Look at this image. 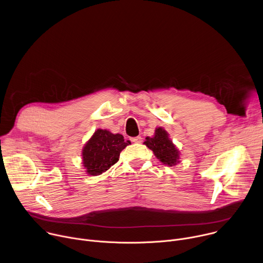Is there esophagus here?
<instances>
[{
  "label": "esophagus",
  "mask_w": 263,
  "mask_h": 263,
  "mask_svg": "<svg viewBox=\"0 0 263 263\" xmlns=\"http://www.w3.org/2000/svg\"><path fill=\"white\" fill-rule=\"evenodd\" d=\"M131 141L135 142V143H140L142 141V138L140 136H136V137H133L131 138Z\"/></svg>",
  "instance_id": "esophagus-1"
}]
</instances>
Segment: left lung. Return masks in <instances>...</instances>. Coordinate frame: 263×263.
<instances>
[{
    "label": "left lung",
    "mask_w": 263,
    "mask_h": 263,
    "mask_svg": "<svg viewBox=\"0 0 263 263\" xmlns=\"http://www.w3.org/2000/svg\"><path fill=\"white\" fill-rule=\"evenodd\" d=\"M143 144L152 149L156 158L167 166H174L180 162V151L170 138L167 131L162 127L156 128L152 137H145Z\"/></svg>",
    "instance_id": "1"
}]
</instances>
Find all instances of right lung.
Returning <instances> with one entry per match:
<instances>
[{
    "mask_svg": "<svg viewBox=\"0 0 263 263\" xmlns=\"http://www.w3.org/2000/svg\"><path fill=\"white\" fill-rule=\"evenodd\" d=\"M130 140L122 134L98 129L82 148V164L90 176H99L119 161L120 154Z\"/></svg>",
    "mask_w": 263,
    "mask_h": 263,
    "instance_id": "add662e5",
    "label": "right lung"
}]
</instances>
